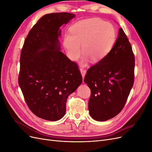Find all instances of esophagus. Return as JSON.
Wrapping results in <instances>:
<instances>
[{"label": "esophagus", "instance_id": "obj_1", "mask_svg": "<svg viewBox=\"0 0 152 152\" xmlns=\"http://www.w3.org/2000/svg\"><path fill=\"white\" fill-rule=\"evenodd\" d=\"M80 73H81V74H82V77L84 78V76H85L86 73V71L84 70V68H80Z\"/></svg>", "mask_w": 152, "mask_h": 152}]
</instances>
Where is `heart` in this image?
I'll use <instances>...</instances> for the list:
<instances>
[{
    "instance_id": "obj_1",
    "label": "heart",
    "mask_w": 152,
    "mask_h": 152,
    "mask_svg": "<svg viewBox=\"0 0 152 152\" xmlns=\"http://www.w3.org/2000/svg\"><path fill=\"white\" fill-rule=\"evenodd\" d=\"M63 39V46L68 57L75 61L81 55L80 47L84 56L82 63L88 59L97 63L110 53L116 39L113 26L99 18H89L77 21Z\"/></svg>"
}]
</instances>
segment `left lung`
<instances>
[{
    "label": "left lung",
    "instance_id": "left-lung-1",
    "mask_svg": "<svg viewBox=\"0 0 152 152\" xmlns=\"http://www.w3.org/2000/svg\"><path fill=\"white\" fill-rule=\"evenodd\" d=\"M134 66L131 43L121 28L111 51L91 66L84 77L91 92L88 108L92 118L105 121L121 112L134 84Z\"/></svg>",
    "mask_w": 152,
    "mask_h": 152
}]
</instances>
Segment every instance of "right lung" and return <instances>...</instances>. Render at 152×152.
Here are the masks:
<instances>
[{
    "label": "right lung",
    "mask_w": 152,
    "mask_h": 152,
    "mask_svg": "<svg viewBox=\"0 0 152 152\" xmlns=\"http://www.w3.org/2000/svg\"><path fill=\"white\" fill-rule=\"evenodd\" d=\"M74 17L68 12L45 15L21 49L18 84L29 109L44 120L56 121L65 115L68 96L82 82L77 64L59 50V27Z\"/></svg>",
    "instance_id": "add662e5"
}]
</instances>
